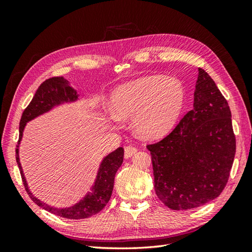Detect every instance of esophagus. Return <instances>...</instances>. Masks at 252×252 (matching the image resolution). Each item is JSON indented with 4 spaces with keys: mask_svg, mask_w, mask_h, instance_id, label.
Here are the masks:
<instances>
[{
    "mask_svg": "<svg viewBox=\"0 0 252 252\" xmlns=\"http://www.w3.org/2000/svg\"><path fill=\"white\" fill-rule=\"evenodd\" d=\"M137 152V148L136 147H133V146H126L125 147V158H131L133 155Z\"/></svg>",
    "mask_w": 252,
    "mask_h": 252,
    "instance_id": "esophagus-1",
    "label": "esophagus"
}]
</instances>
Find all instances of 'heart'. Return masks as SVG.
Here are the masks:
<instances>
[{
	"instance_id": "b5f03b06",
	"label": "heart",
	"mask_w": 252,
	"mask_h": 252,
	"mask_svg": "<svg viewBox=\"0 0 252 252\" xmlns=\"http://www.w3.org/2000/svg\"><path fill=\"white\" fill-rule=\"evenodd\" d=\"M185 104L179 80L149 76L118 85L110 94V110L118 120L133 117L141 136L156 140L173 130Z\"/></svg>"
}]
</instances>
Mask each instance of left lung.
<instances>
[{
  "label": "left lung",
  "instance_id": "1",
  "mask_svg": "<svg viewBox=\"0 0 252 252\" xmlns=\"http://www.w3.org/2000/svg\"><path fill=\"white\" fill-rule=\"evenodd\" d=\"M227 100L198 69L192 109L163 140L147 145L155 190L172 210H189L221 194L231 172L236 140Z\"/></svg>",
  "mask_w": 252,
  "mask_h": 252
}]
</instances>
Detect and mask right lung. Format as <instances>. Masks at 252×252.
I'll return each instance as SVG.
<instances>
[{"mask_svg":"<svg viewBox=\"0 0 252 252\" xmlns=\"http://www.w3.org/2000/svg\"><path fill=\"white\" fill-rule=\"evenodd\" d=\"M78 99L79 94L77 93V91L69 85L65 78L54 77L45 80L40 85L39 89L36 90L33 98H32L28 107L23 112L19 123L18 145L16 147V161L18 163L25 189L31 199L37 206L53 213V215L66 219H72V220H80V219L92 217L96 215V213H98L100 210H103L104 207L108 203L112 189H114L115 175L123 162V154H125L123 148H117L115 152L108 154L101 160L94 185L91 187V190L87 192V195L81 200H79L71 207L56 208L37 199L29 190L19 160V144L21 138H23V133L27 122L33 120L34 118L43 115L45 112H49L56 106L65 103H73V101Z\"/></svg>","mask_w":252,"mask_h":252,"instance_id":"right-lung-1","label":"right lung"}]
</instances>
